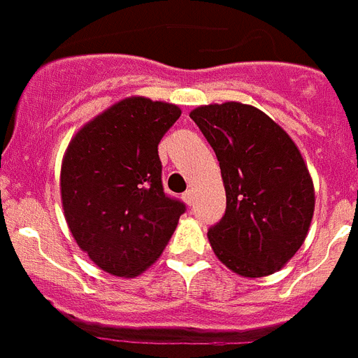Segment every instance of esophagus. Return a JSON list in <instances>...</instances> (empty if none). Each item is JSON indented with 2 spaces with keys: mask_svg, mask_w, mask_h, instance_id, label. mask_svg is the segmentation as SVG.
Segmentation results:
<instances>
[{
  "mask_svg": "<svg viewBox=\"0 0 358 358\" xmlns=\"http://www.w3.org/2000/svg\"><path fill=\"white\" fill-rule=\"evenodd\" d=\"M194 189H186L185 194H182V201L186 202V204H188V206H192V204H194Z\"/></svg>",
  "mask_w": 358,
  "mask_h": 358,
  "instance_id": "obj_1",
  "label": "esophagus"
}]
</instances>
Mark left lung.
<instances>
[{"label": "left lung", "mask_w": 358, "mask_h": 358, "mask_svg": "<svg viewBox=\"0 0 358 358\" xmlns=\"http://www.w3.org/2000/svg\"><path fill=\"white\" fill-rule=\"evenodd\" d=\"M217 154L226 213L210 227L217 258L243 278L280 271L301 248L314 217V182L301 152L264 110L240 102L189 113Z\"/></svg>", "instance_id": "1"}]
</instances>
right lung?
<instances>
[{"mask_svg": "<svg viewBox=\"0 0 358 358\" xmlns=\"http://www.w3.org/2000/svg\"><path fill=\"white\" fill-rule=\"evenodd\" d=\"M181 109L131 96L73 136L61 169L64 217L98 267L134 278L157 260L186 206L161 182L157 145Z\"/></svg>", "mask_w": 358, "mask_h": 358, "instance_id": "right-lung-1", "label": "right lung"}]
</instances>
